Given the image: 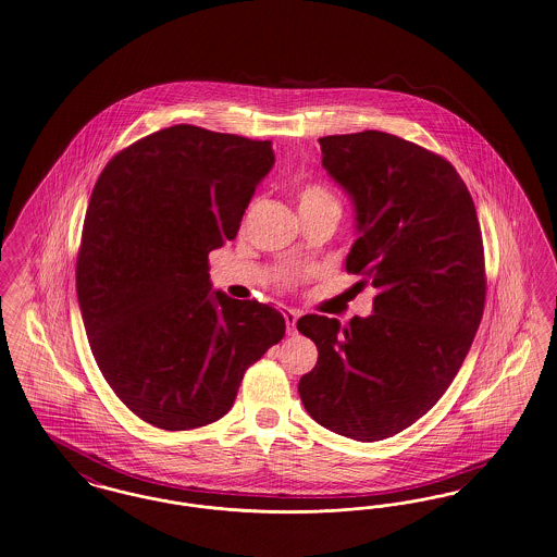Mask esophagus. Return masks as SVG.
I'll return each mask as SVG.
<instances>
[{
    "mask_svg": "<svg viewBox=\"0 0 557 557\" xmlns=\"http://www.w3.org/2000/svg\"><path fill=\"white\" fill-rule=\"evenodd\" d=\"M283 317H285V322H287V333L293 335L297 329H295V324H297V319H299V312L297 310H292V308H287L285 312H283Z\"/></svg>",
    "mask_w": 557,
    "mask_h": 557,
    "instance_id": "1",
    "label": "esophagus"
}]
</instances>
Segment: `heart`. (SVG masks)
I'll return each mask as SVG.
<instances>
[{"instance_id": "b5f03b06", "label": "heart", "mask_w": 557, "mask_h": 557, "mask_svg": "<svg viewBox=\"0 0 557 557\" xmlns=\"http://www.w3.org/2000/svg\"><path fill=\"white\" fill-rule=\"evenodd\" d=\"M297 199H299V209H310V207H337L339 209L337 199L331 195V190L319 182L301 186Z\"/></svg>"}]
</instances>
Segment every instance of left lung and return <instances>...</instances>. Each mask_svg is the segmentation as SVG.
<instances>
[{"label":"left lung","instance_id":"left-lung-1","mask_svg":"<svg viewBox=\"0 0 557 557\" xmlns=\"http://www.w3.org/2000/svg\"><path fill=\"white\" fill-rule=\"evenodd\" d=\"M319 143L356 209L346 270L377 295L348 326L297 321L319 348L297 389L322 428L375 442L423 417L461 369L484 314L482 233L466 182L436 152L377 129Z\"/></svg>","mask_w":557,"mask_h":557}]
</instances>
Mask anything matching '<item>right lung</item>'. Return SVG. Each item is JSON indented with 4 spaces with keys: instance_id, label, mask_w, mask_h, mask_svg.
<instances>
[{
    "instance_id": "right-lung-1",
    "label": "right lung",
    "mask_w": 557,
    "mask_h": 557,
    "mask_svg": "<svg viewBox=\"0 0 557 557\" xmlns=\"http://www.w3.org/2000/svg\"><path fill=\"white\" fill-rule=\"evenodd\" d=\"M272 165L270 140L182 123L123 148L91 190L75 270L89 348L154 428L224 417L245 371L285 335L281 312L209 283V251L235 238Z\"/></svg>"
}]
</instances>
